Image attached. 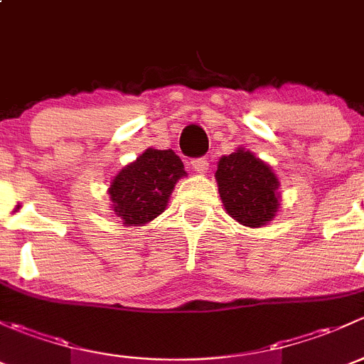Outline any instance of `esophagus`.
<instances>
[{
  "label": "esophagus",
  "instance_id": "esophagus-1",
  "mask_svg": "<svg viewBox=\"0 0 364 364\" xmlns=\"http://www.w3.org/2000/svg\"><path fill=\"white\" fill-rule=\"evenodd\" d=\"M191 166H193V170L196 171V173L203 175L208 171V161L207 157H198V159H193L191 161Z\"/></svg>",
  "mask_w": 364,
  "mask_h": 364
}]
</instances>
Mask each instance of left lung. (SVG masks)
<instances>
[{
    "label": "left lung",
    "instance_id": "obj_1",
    "mask_svg": "<svg viewBox=\"0 0 364 364\" xmlns=\"http://www.w3.org/2000/svg\"><path fill=\"white\" fill-rule=\"evenodd\" d=\"M217 187L224 210L247 228H263L280 208V181L268 163L238 147L217 163Z\"/></svg>",
    "mask_w": 364,
    "mask_h": 364
}]
</instances>
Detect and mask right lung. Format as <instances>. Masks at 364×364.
Returning a JSON list of instances; mask_svg holds the SVG:
<instances>
[{
	"label": "right lung",
	"mask_w": 364,
	"mask_h": 364,
	"mask_svg": "<svg viewBox=\"0 0 364 364\" xmlns=\"http://www.w3.org/2000/svg\"><path fill=\"white\" fill-rule=\"evenodd\" d=\"M181 157L171 149H145L126 164L108 187L112 208L124 226H144L164 212L175 183L186 177Z\"/></svg>",
	"instance_id": "add662e5"
}]
</instances>
